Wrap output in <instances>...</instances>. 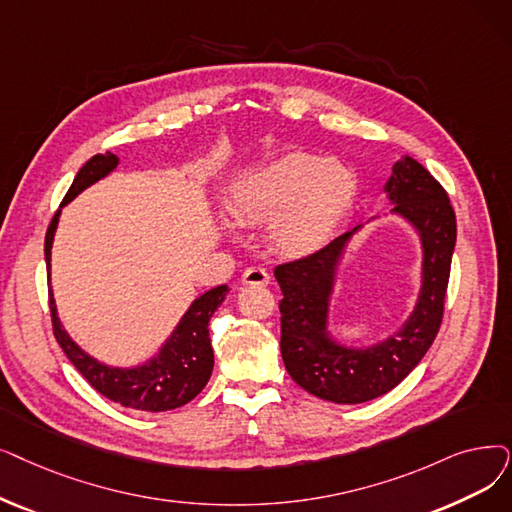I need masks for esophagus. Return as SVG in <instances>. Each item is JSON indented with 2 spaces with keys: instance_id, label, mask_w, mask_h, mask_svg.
Segmentation results:
<instances>
[{
  "instance_id": "34e87169",
  "label": "esophagus",
  "mask_w": 512,
  "mask_h": 512,
  "mask_svg": "<svg viewBox=\"0 0 512 512\" xmlns=\"http://www.w3.org/2000/svg\"><path fill=\"white\" fill-rule=\"evenodd\" d=\"M242 284L265 286V284H270V274H268V270L259 268V265H251V268H247L242 274Z\"/></svg>"
}]
</instances>
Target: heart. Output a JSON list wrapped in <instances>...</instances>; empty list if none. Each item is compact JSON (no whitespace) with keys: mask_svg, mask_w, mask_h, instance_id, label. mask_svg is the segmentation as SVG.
<instances>
[{"mask_svg":"<svg viewBox=\"0 0 512 512\" xmlns=\"http://www.w3.org/2000/svg\"><path fill=\"white\" fill-rule=\"evenodd\" d=\"M358 177L343 161L293 152L234 184L228 209L244 224L270 219L272 247L288 257L318 251L351 209Z\"/></svg>","mask_w":512,"mask_h":512,"instance_id":"obj_1","label":"heart"}]
</instances>
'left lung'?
Masks as SVG:
<instances>
[{
    "label": "left lung",
    "mask_w": 512,
    "mask_h": 512,
    "mask_svg": "<svg viewBox=\"0 0 512 512\" xmlns=\"http://www.w3.org/2000/svg\"><path fill=\"white\" fill-rule=\"evenodd\" d=\"M385 194L414 226L422 244V278L408 320L385 341L347 347L330 337L328 309L337 265L351 236L362 226L335 238L324 249L278 265L280 351L291 379L307 393L335 404H362L385 395L416 368L435 341L446 301L456 215L448 192L412 157L393 165Z\"/></svg>",
    "instance_id": "left-lung-1"
}]
</instances>
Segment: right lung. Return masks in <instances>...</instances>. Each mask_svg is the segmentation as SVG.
<instances>
[{"instance_id":"add662e5","label":"right lung","mask_w":512,"mask_h":512,"mask_svg":"<svg viewBox=\"0 0 512 512\" xmlns=\"http://www.w3.org/2000/svg\"><path fill=\"white\" fill-rule=\"evenodd\" d=\"M119 165L115 154H96L87 161L75 180L62 198V205H69L77 194L90 188L102 177ZM60 209L50 221L46 234V265L50 272L52 259V242L58 226ZM50 314L54 337L66 358L83 374V379L90 383L98 393L108 397L110 402L121 404L125 408L144 410V412H165L180 408L194 399L205 389L213 372V347L209 339V320L215 309L224 303L228 295V286L221 284L211 288L205 295L192 301L180 324L175 326L171 337L163 343V347L152 355L150 360L131 366H117L96 360L94 355L83 351L60 324L56 301L50 286Z\"/></svg>"}]
</instances>
